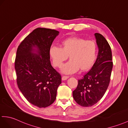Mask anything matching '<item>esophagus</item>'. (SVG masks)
<instances>
[{
	"label": "esophagus",
	"instance_id": "obj_1",
	"mask_svg": "<svg viewBox=\"0 0 128 128\" xmlns=\"http://www.w3.org/2000/svg\"><path fill=\"white\" fill-rule=\"evenodd\" d=\"M69 76H63V77H62V80H63V81H64V80H67L68 78H69Z\"/></svg>",
	"mask_w": 128,
	"mask_h": 128
}]
</instances>
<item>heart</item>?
<instances>
[{"label": "heart", "mask_w": 128, "mask_h": 128, "mask_svg": "<svg viewBox=\"0 0 128 128\" xmlns=\"http://www.w3.org/2000/svg\"><path fill=\"white\" fill-rule=\"evenodd\" d=\"M60 47L51 45L48 54L55 67L60 68L69 56L70 60L62 68L66 74L76 72L80 69L84 71L93 67L98 55V47L93 40L78 37H70L61 41Z\"/></svg>", "instance_id": "b5f03b06"}]
</instances>
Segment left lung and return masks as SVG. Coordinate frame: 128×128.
I'll return each mask as SVG.
<instances>
[{"label":"left lung","instance_id":"obj_1","mask_svg":"<svg viewBox=\"0 0 128 128\" xmlns=\"http://www.w3.org/2000/svg\"><path fill=\"white\" fill-rule=\"evenodd\" d=\"M99 52L91 70L81 80L73 91V98L83 107L94 105L102 99L110 81L113 67L110 46L102 34L95 33Z\"/></svg>","mask_w":128,"mask_h":128}]
</instances>
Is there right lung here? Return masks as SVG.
<instances>
[{"instance_id": "right-lung-1", "label": "right lung", "mask_w": 128, "mask_h": 128, "mask_svg": "<svg viewBox=\"0 0 128 128\" xmlns=\"http://www.w3.org/2000/svg\"><path fill=\"white\" fill-rule=\"evenodd\" d=\"M59 32L38 28L18 47L14 62L17 84L26 99L38 108L54 102L62 78L50 62L48 50Z\"/></svg>"}]
</instances>
